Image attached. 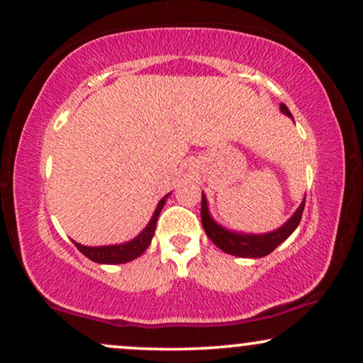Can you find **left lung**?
<instances>
[{"label":"left lung","mask_w":363,"mask_h":363,"mask_svg":"<svg viewBox=\"0 0 363 363\" xmlns=\"http://www.w3.org/2000/svg\"><path fill=\"white\" fill-rule=\"evenodd\" d=\"M281 111L284 112L286 116L292 117L289 108H287L284 104H281ZM304 206L306 200L302 201V205L299 208H297L294 216H292L284 226H281L279 230L267 233V235H241V233L226 231L225 228L216 225V223L211 220L210 213H208L206 198L205 195H201V225L205 228L208 238H210L221 251L228 252V255L240 257H262L274 251L282 241L287 240V238L292 235V231H294L297 225L301 223Z\"/></svg>","instance_id":"1"}]
</instances>
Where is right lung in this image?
<instances>
[{
	"label": "right lung",
	"instance_id": "1",
	"mask_svg": "<svg viewBox=\"0 0 363 363\" xmlns=\"http://www.w3.org/2000/svg\"><path fill=\"white\" fill-rule=\"evenodd\" d=\"M165 198H162L160 203H158V206H157L155 213H153L150 223H148L145 230H143L140 235L135 238V240L128 241V242H125V245H118V246L89 247V246L79 245V242H74V245H76L77 250L81 251L84 256H87L89 259L94 262H101V264H122V262H128V261L135 259V257L140 256L142 252L147 250L148 245H150L153 233H155L158 215H160L162 208H163V205H165Z\"/></svg>",
	"mask_w": 363,
	"mask_h": 363
}]
</instances>
